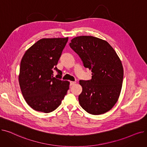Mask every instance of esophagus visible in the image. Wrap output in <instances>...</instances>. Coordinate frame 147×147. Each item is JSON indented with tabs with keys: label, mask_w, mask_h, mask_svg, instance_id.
<instances>
[{
	"label": "esophagus",
	"mask_w": 147,
	"mask_h": 147,
	"mask_svg": "<svg viewBox=\"0 0 147 147\" xmlns=\"http://www.w3.org/2000/svg\"><path fill=\"white\" fill-rule=\"evenodd\" d=\"M76 82H70V86H73L76 84Z\"/></svg>",
	"instance_id": "34e87169"
}]
</instances>
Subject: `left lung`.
I'll use <instances>...</instances> for the list:
<instances>
[{
  "label": "left lung",
  "instance_id": "obj_1",
  "mask_svg": "<svg viewBox=\"0 0 147 147\" xmlns=\"http://www.w3.org/2000/svg\"><path fill=\"white\" fill-rule=\"evenodd\" d=\"M69 45L83 66L92 72L90 80L79 81L81 107L93 115L109 111L117 101L123 79V65L116 52L107 41L91 36L74 37Z\"/></svg>",
  "mask_w": 147,
  "mask_h": 147
}]
</instances>
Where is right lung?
I'll return each instance as SVG.
<instances>
[{"label": "right lung", "instance_id": "add662e5", "mask_svg": "<svg viewBox=\"0 0 147 147\" xmlns=\"http://www.w3.org/2000/svg\"><path fill=\"white\" fill-rule=\"evenodd\" d=\"M68 42L66 38H42L26 52L20 64L19 83L27 104L45 113L57 109L67 94L69 83L61 80L56 65ZM56 71L57 75L53 76Z\"/></svg>", "mask_w": 147, "mask_h": 147}]
</instances>
